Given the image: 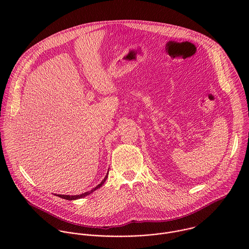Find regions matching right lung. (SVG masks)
Here are the masks:
<instances>
[{"label": "right lung", "mask_w": 249, "mask_h": 249, "mask_svg": "<svg viewBox=\"0 0 249 249\" xmlns=\"http://www.w3.org/2000/svg\"><path fill=\"white\" fill-rule=\"evenodd\" d=\"M107 177H108V173H107V176H106V178L105 179L97 186V187H95L93 190H91V191H89V192H86V193H84V194H81V195H77V196H64V195H57V196H59V197H61V198H64V199H67V200H74V199H78V198H81V197H84V196H88V195H90L91 193H93L95 190H97V189H99V188H101L102 186H103V184L106 182V180H107Z\"/></svg>", "instance_id": "obj_1"}]
</instances>
